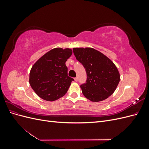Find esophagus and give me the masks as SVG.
Instances as JSON below:
<instances>
[{
	"label": "esophagus",
	"instance_id": "34e87169",
	"mask_svg": "<svg viewBox=\"0 0 149 149\" xmlns=\"http://www.w3.org/2000/svg\"><path fill=\"white\" fill-rule=\"evenodd\" d=\"M74 79L75 81H78V78H77V77H76V78H74Z\"/></svg>",
	"mask_w": 149,
	"mask_h": 149
}]
</instances>
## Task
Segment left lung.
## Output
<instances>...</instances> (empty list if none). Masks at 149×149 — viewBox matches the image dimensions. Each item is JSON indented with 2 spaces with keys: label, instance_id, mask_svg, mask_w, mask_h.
I'll list each match as a JSON object with an SVG mask.
<instances>
[{
  "label": "left lung",
  "instance_id": "obj_1",
  "mask_svg": "<svg viewBox=\"0 0 149 149\" xmlns=\"http://www.w3.org/2000/svg\"><path fill=\"white\" fill-rule=\"evenodd\" d=\"M76 60L86 71V83L80 86L83 95L93 102H100L114 93L120 74L109 58L93 48H73Z\"/></svg>",
  "mask_w": 149,
  "mask_h": 149
}]
</instances>
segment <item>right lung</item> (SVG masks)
<instances>
[{"mask_svg": "<svg viewBox=\"0 0 149 149\" xmlns=\"http://www.w3.org/2000/svg\"><path fill=\"white\" fill-rule=\"evenodd\" d=\"M72 53L70 48H53L40 58L31 67L29 83L40 97L53 101L67 93L74 79L68 76L65 63Z\"/></svg>", "mask_w": 149, "mask_h": 149, "instance_id": "obj_1", "label": "right lung"}]
</instances>
